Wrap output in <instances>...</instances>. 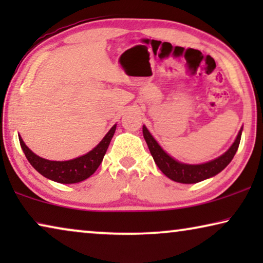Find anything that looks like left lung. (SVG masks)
<instances>
[{
	"label": "left lung",
	"instance_id": "obj_1",
	"mask_svg": "<svg viewBox=\"0 0 263 263\" xmlns=\"http://www.w3.org/2000/svg\"><path fill=\"white\" fill-rule=\"evenodd\" d=\"M242 130L243 127L240 128L238 135H237L231 147L224 154H221L220 157L202 164H185L182 163V161L176 160L170 154L165 152L159 143L157 142V140L151 134L148 129L146 128V125L142 127L143 138L146 140V143L148 146L151 154H152L154 163L157 164V166L160 168V171L166 177L175 182L183 183V184H193V183L204 181V179L213 177V176L218 175L219 172L224 170L231 163L237 149H238Z\"/></svg>",
	"mask_w": 263,
	"mask_h": 263
}]
</instances>
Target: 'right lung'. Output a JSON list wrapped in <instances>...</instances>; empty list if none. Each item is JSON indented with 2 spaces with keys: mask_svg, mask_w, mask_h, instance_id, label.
<instances>
[{
  "mask_svg": "<svg viewBox=\"0 0 263 263\" xmlns=\"http://www.w3.org/2000/svg\"><path fill=\"white\" fill-rule=\"evenodd\" d=\"M116 125L117 124H115L106 133V135L102 139V141L92 151H89L88 153H86L81 157L74 158V159L64 161L48 160L37 156V154L32 152L25 145L24 140L20 135L19 141L27 160L30 161L32 166L42 176H44L48 179H51L53 182L62 183V184H73V183H79L87 179L99 167L100 163L103 161L104 156H105L107 147L110 145L111 139H112L115 134V130H116Z\"/></svg>",
  "mask_w": 263,
  "mask_h": 263,
  "instance_id": "right-lung-1",
  "label": "right lung"
}]
</instances>
